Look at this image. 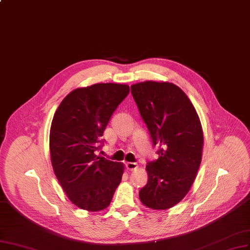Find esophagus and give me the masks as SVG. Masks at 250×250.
<instances>
[{
  "mask_svg": "<svg viewBox=\"0 0 250 250\" xmlns=\"http://www.w3.org/2000/svg\"><path fill=\"white\" fill-rule=\"evenodd\" d=\"M125 168L128 171H133V170H135V169H137V164L133 163V162H127L125 164Z\"/></svg>",
  "mask_w": 250,
  "mask_h": 250,
  "instance_id": "obj_1",
  "label": "esophagus"
}]
</instances>
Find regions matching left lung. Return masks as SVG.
<instances>
[{
    "mask_svg": "<svg viewBox=\"0 0 250 250\" xmlns=\"http://www.w3.org/2000/svg\"><path fill=\"white\" fill-rule=\"evenodd\" d=\"M140 115L159 158L148 162L141 203L151 210H168L187 195L201 163L204 133L197 112L179 86L146 81L131 86Z\"/></svg>",
    "mask_w": 250,
    "mask_h": 250,
    "instance_id": "left-lung-1",
    "label": "left lung"
}]
</instances>
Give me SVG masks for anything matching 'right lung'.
I'll return each mask as SVG.
<instances>
[{
  "label": "right lung",
  "mask_w": 250,
  "mask_h": 250,
  "mask_svg": "<svg viewBox=\"0 0 250 250\" xmlns=\"http://www.w3.org/2000/svg\"><path fill=\"white\" fill-rule=\"evenodd\" d=\"M130 86L98 83L77 88L56 110L50 130L51 162L72 204L89 212L109 207L125 170L124 163L96 156L109 120Z\"/></svg>",
  "instance_id": "1"
}]
</instances>
